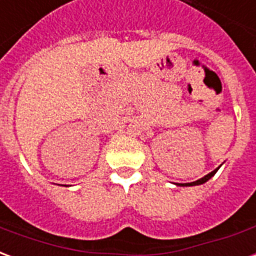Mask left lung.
Listing matches in <instances>:
<instances>
[{"label":"left lung","instance_id":"8db88e82","mask_svg":"<svg viewBox=\"0 0 256 256\" xmlns=\"http://www.w3.org/2000/svg\"><path fill=\"white\" fill-rule=\"evenodd\" d=\"M218 168H220V167H218ZM218 168H215L214 172H211L210 174H207V176H204L203 178H200V180H198V181H193V182H188V184H181V186H194V185H202V184L207 182L210 178L214 177V174L218 172Z\"/></svg>","mask_w":256,"mask_h":256}]
</instances>
